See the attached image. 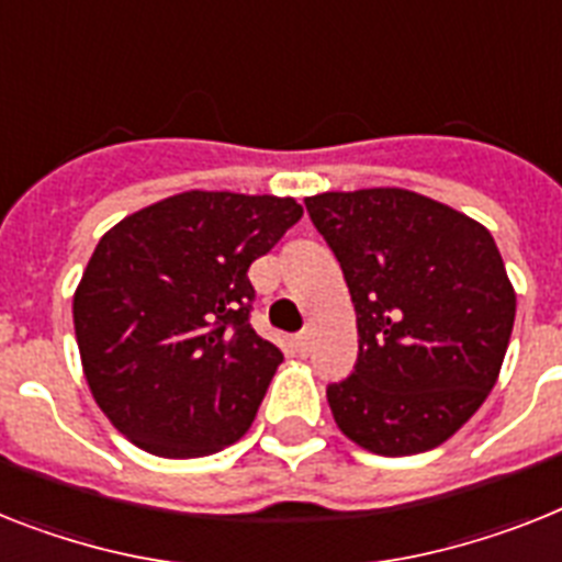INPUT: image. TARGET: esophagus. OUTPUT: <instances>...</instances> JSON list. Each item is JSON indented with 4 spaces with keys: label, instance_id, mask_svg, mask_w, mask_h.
<instances>
[{
    "label": "esophagus",
    "instance_id": "obj_1",
    "mask_svg": "<svg viewBox=\"0 0 562 562\" xmlns=\"http://www.w3.org/2000/svg\"><path fill=\"white\" fill-rule=\"evenodd\" d=\"M310 347H313V341H310L307 333H301V336L292 338V350H295V353H299V356H307Z\"/></svg>",
    "mask_w": 562,
    "mask_h": 562
}]
</instances>
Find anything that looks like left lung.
Returning a JSON list of instances; mask_svg holds the SVG:
<instances>
[{
  "label": "left lung",
  "instance_id": "obj_1",
  "mask_svg": "<svg viewBox=\"0 0 562 562\" xmlns=\"http://www.w3.org/2000/svg\"><path fill=\"white\" fill-rule=\"evenodd\" d=\"M356 307L359 361L327 387L333 419L379 457L451 439L488 398L517 292L491 232L411 189L307 198Z\"/></svg>",
  "mask_w": 562,
  "mask_h": 562
}]
</instances>
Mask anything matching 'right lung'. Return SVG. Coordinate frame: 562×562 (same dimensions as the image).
Segmentation results:
<instances>
[{
    "instance_id": "1",
    "label": "right lung",
    "mask_w": 562,
    "mask_h": 562,
    "mask_svg": "<svg viewBox=\"0 0 562 562\" xmlns=\"http://www.w3.org/2000/svg\"><path fill=\"white\" fill-rule=\"evenodd\" d=\"M301 215L292 198L192 189L100 238L74 333L91 396L128 442L192 459L247 434L284 361L249 327L247 270Z\"/></svg>"
}]
</instances>
